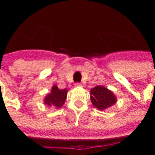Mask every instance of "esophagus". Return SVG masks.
<instances>
[{"label":"esophagus","instance_id":"1","mask_svg":"<svg viewBox=\"0 0 155 155\" xmlns=\"http://www.w3.org/2000/svg\"><path fill=\"white\" fill-rule=\"evenodd\" d=\"M75 86H77V87H81V86H83V84L80 83V82H76L75 83Z\"/></svg>","mask_w":155,"mask_h":155}]
</instances>
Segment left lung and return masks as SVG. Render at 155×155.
I'll list each match as a JSON object with an SVG mask.
<instances>
[{"instance_id": "obj_1", "label": "left lung", "mask_w": 155, "mask_h": 155, "mask_svg": "<svg viewBox=\"0 0 155 155\" xmlns=\"http://www.w3.org/2000/svg\"><path fill=\"white\" fill-rule=\"evenodd\" d=\"M91 100L94 107L104 110L116 102V97L107 88L101 85L95 86L91 91Z\"/></svg>"}]
</instances>
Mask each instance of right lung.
Instances as JSON below:
<instances>
[{
	"instance_id": "1",
	"label": "right lung",
	"mask_w": 155,
	"mask_h": 155,
	"mask_svg": "<svg viewBox=\"0 0 155 155\" xmlns=\"http://www.w3.org/2000/svg\"><path fill=\"white\" fill-rule=\"evenodd\" d=\"M67 90H60L56 85L52 87L51 94L45 98V104L47 105H53L55 108H61L65 101L67 95Z\"/></svg>"
}]
</instances>
